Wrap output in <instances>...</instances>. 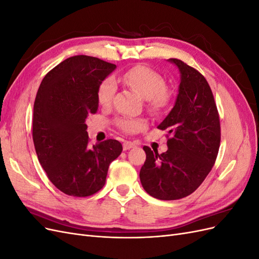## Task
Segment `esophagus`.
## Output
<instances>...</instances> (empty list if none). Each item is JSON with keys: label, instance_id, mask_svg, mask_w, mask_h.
<instances>
[{"label": "esophagus", "instance_id": "1", "mask_svg": "<svg viewBox=\"0 0 259 259\" xmlns=\"http://www.w3.org/2000/svg\"><path fill=\"white\" fill-rule=\"evenodd\" d=\"M135 147V144L132 143V142H124L123 143V150L126 151V150H130V149L134 148Z\"/></svg>", "mask_w": 259, "mask_h": 259}]
</instances>
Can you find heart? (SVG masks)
I'll list each match as a JSON object with an SVG mask.
<instances>
[{
  "label": "heart",
  "instance_id": "b5f03b06",
  "mask_svg": "<svg viewBox=\"0 0 259 259\" xmlns=\"http://www.w3.org/2000/svg\"><path fill=\"white\" fill-rule=\"evenodd\" d=\"M119 81L127 88L137 92L147 99L148 105L154 112H159L169 103V94L165 89V80L158 72L146 66H136L124 72ZM115 93V83L112 79H106L97 90V99L101 106L112 103ZM120 128L128 134H134L147 126L143 119H122L119 121Z\"/></svg>",
  "mask_w": 259,
  "mask_h": 259
}]
</instances>
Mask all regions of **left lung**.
<instances>
[{"label": "left lung", "instance_id": "obj_1", "mask_svg": "<svg viewBox=\"0 0 259 259\" xmlns=\"http://www.w3.org/2000/svg\"><path fill=\"white\" fill-rule=\"evenodd\" d=\"M179 71L174 107L158 128L167 131V151L145 146L146 162L139 178L144 189L159 200H178L204 182L221 145V124L213 93L205 77L184 61L169 58Z\"/></svg>", "mask_w": 259, "mask_h": 259}]
</instances>
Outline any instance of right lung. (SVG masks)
Segmentation results:
<instances>
[{"mask_svg": "<svg viewBox=\"0 0 259 259\" xmlns=\"http://www.w3.org/2000/svg\"><path fill=\"white\" fill-rule=\"evenodd\" d=\"M116 66L77 55L44 76L34 107L32 137L37 159L53 185L68 195L89 197L106 183L122 145L108 139L90 147L88 116L98 110L97 90Z\"/></svg>", "mask_w": 259, "mask_h": 259, "instance_id": "obj_1", "label": "right lung"}]
</instances>
